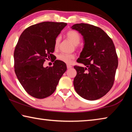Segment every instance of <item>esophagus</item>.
Instances as JSON below:
<instances>
[{"mask_svg": "<svg viewBox=\"0 0 132 132\" xmlns=\"http://www.w3.org/2000/svg\"><path fill=\"white\" fill-rule=\"evenodd\" d=\"M67 68H68V69H70V68H71V66L70 65H69V64H68V65H67Z\"/></svg>", "mask_w": 132, "mask_h": 132, "instance_id": "obj_1", "label": "esophagus"}]
</instances>
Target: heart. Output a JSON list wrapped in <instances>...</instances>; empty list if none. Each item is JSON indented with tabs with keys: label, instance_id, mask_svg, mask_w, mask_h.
I'll return each instance as SVG.
<instances>
[{
	"label": "heart",
	"instance_id": "heart-1",
	"mask_svg": "<svg viewBox=\"0 0 132 132\" xmlns=\"http://www.w3.org/2000/svg\"><path fill=\"white\" fill-rule=\"evenodd\" d=\"M66 37L75 45L79 44L80 43V39H81V37H80V35L79 33L77 31L73 30L69 31L66 33ZM59 41L60 37H57L55 41V46L56 48L57 47L58 45H59ZM75 56L74 55L66 54V53H61L57 57L58 59L67 64L70 63L71 61L75 59Z\"/></svg>",
	"mask_w": 132,
	"mask_h": 132
}]
</instances>
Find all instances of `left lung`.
I'll use <instances>...</instances> for the list:
<instances>
[{"instance_id": "left-lung-1", "label": "left lung", "mask_w": 132, "mask_h": 132, "mask_svg": "<svg viewBox=\"0 0 132 132\" xmlns=\"http://www.w3.org/2000/svg\"><path fill=\"white\" fill-rule=\"evenodd\" d=\"M82 35L84 48L78 63L73 81L76 93L84 99L94 101L111 90L115 80L118 61L112 40L98 27L88 24H74L71 27Z\"/></svg>"}]
</instances>
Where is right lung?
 Masks as SVG:
<instances>
[{
	"label": "right lung",
	"instance_id": "1",
	"mask_svg": "<svg viewBox=\"0 0 132 132\" xmlns=\"http://www.w3.org/2000/svg\"><path fill=\"white\" fill-rule=\"evenodd\" d=\"M67 24L45 21L24 30L14 52V71L21 86L32 97L42 99L54 93L67 70L65 63L56 60L52 67L44 68L46 59L53 57L55 41Z\"/></svg>",
	"mask_w": 132,
	"mask_h": 132
}]
</instances>
